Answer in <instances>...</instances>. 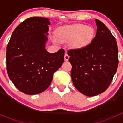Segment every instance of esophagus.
Segmentation results:
<instances>
[{"label": "esophagus", "instance_id": "obj_1", "mask_svg": "<svg viewBox=\"0 0 123 123\" xmlns=\"http://www.w3.org/2000/svg\"><path fill=\"white\" fill-rule=\"evenodd\" d=\"M69 56L67 54H65V56H64V59H65V61H68V59H69Z\"/></svg>", "mask_w": 123, "mask_h": 123}]
</instances>
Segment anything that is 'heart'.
I'll return each instance as SVG.
<instances>
[{"mask_svg":"<svg viewBox=\"0 0 123 123\" xmlns=\"http://www.w3.org/2000/svg\"><path fill=\"white\" fill-rule=\"evenodd\" d=\"M95 30L93 27L82 24H75L59 27L56 30V37L60 42L74 40L72 46L75 49H85L93 40Z\"/></svg>","mask_w":123,"mask_h":123,"instance_id":"obj_1","label":"heart"}]
</instances>
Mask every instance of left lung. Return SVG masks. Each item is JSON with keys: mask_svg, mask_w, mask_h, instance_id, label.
<instances>
[{"mask_svg": "<svg viewBox=\"0 0 123 123\" xmlns=\"http://www.w3.org/2000/svg\"><path fill=\"white\" fill-rule=\"evenodd\" d=\"M95 21L97 31L91 44L85 49L67 52L73 85L87 96L98 95L108 89L118 64L115 38L104 23L97 19Z\"/></svg>", "mask_w": 123, "mask_h": 123, "instance_id": "left-lung-1", "label": "left lung"}]
</instances>
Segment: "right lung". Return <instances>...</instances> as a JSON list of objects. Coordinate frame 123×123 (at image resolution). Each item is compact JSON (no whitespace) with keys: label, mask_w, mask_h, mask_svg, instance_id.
Wrapping results in <instances>:
<instances>
[{"label":"right lung","mask_w":123,"mask_h":123,"mask_svg":"<svg viewBox=\"0 0 123 123\" xmlns=\"http://www.w3.org/2000/svg\"><path fill=\"white\" fill-rule=\"evenodd\" d=\"M50 19L31 17L19 24L12 33L6 49L7 71L16 87L30 95L48 89L53 75L62 65L65 51L48 52Z\"/></svg>","instance_id":"1"}]
</instances>
